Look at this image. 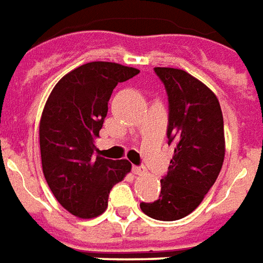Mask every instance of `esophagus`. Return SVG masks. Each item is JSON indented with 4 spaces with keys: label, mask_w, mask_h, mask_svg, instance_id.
Segmentation results:
<instances>
[{
    "label": "esophagus",
    "mask_w": 263,
    "mask_h": 263,
    "mask_svg": "<svg viewBox=\"0 0 263 263\" xmlns=\"http://www.w3.org/2000/svg\"><path fill=\"white\" fill-rule=\"evenodd\" d=\"M133 173H135L136 176H143V174H146V168L140 167V165H135L133 167Z\"/></svg>",
    "instance_id": "34e87169"
}]
</instances>
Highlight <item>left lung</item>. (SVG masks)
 <instances>
[{
    "mask_svg": "<svg viewBox=\"0 0 263 263\" xmlns=\"http://www.w3.org/2000/svg\"><path fill=\"white\" fill-rule=\"evenodd\" d=\"M168 95V144L174 146L160 198L141 202L148 217L176 221L200 205L225 157L222 110L215 93L182 69L154 68Z\"/></svg>",
    "mask_w": 263,
    "mask_h": 263,
    "instance_id": "left-lung-1",
    "label": "left lung"
}]
</instances>
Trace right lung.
Listing matches in <instances>:
<instances>
[{
  "label": "right lung",
  "instance_id": "add662e5",
  "mask_svg": "<svg viewBox=\"0 0 263 263\" xmlns=\"http://www.w3.org/2000/svg\"><path fill=\"white\" fill-rule=\"evenodd\" d=\"M140 70L116 62H89L52 89L39 122L42 171L61 205L82 219L102 215L111 187L132 171L128 160L96 156L95 140L119 82Z\"/></svg>",
  "mask_w": 263,
  "mask_h": 263
}]
</instances>
